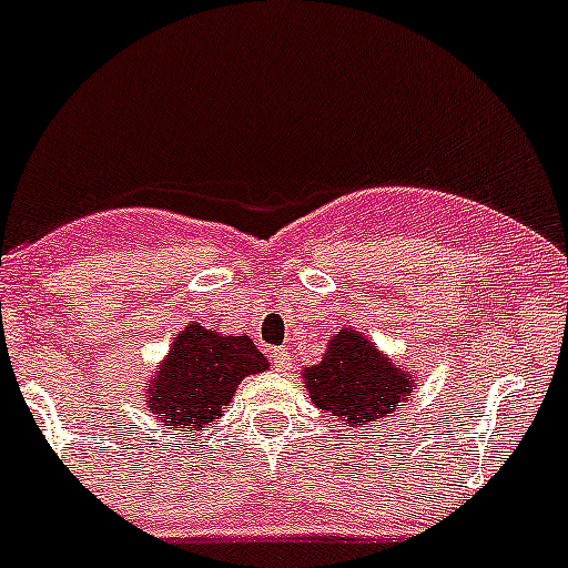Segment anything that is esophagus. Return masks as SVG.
I'll use <instances>...</instances> for the list:
<instances>
[{
  "label": "esophagus",
  "mask_w": 568,
  "mask_h": 568,
  "mask_svg": "<svg viewBox=\"0 0 568 568\" xmlns=\"http://www.w3.org/2000/svg\"><path fill=\"white\" fill-rule=\"evenodd\" d=\"M270 355H272L274 366H277L283 375H291V372H294V366H291V355H288V351H285V347H274Z\"/></svg>",
  "instance_id": "obj_1"
}]
</instances>
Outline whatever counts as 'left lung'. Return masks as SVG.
<instances>
[{
	"label": "left lung",
	"mask_w": 568,
	"mask_h": 568,
	"mask_svg": "<svg viewBox=\"0 0 568 568\" xmlns=\"http://www.w3.org/2000/svg\"><path fill=\"white\" fill-rule=\"evenodd\" d=\"M317 409L334 415L339 426L366 432V426L394 417L409 402L415 377L398 369L361 332L339 328L328 339L323 361L302 372Z\"/></svg>",
	"instance_id": "1"
}]
</instances>
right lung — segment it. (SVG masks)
Wrapping results in <instances>:
<instances>
[{
  "label": "right lung",
  "mask_w": 568,
  "mask_h": 568,
  "mask_svg": "<svg viewBox=\"0 0 568 568\" xmlns=\"http://www.w3.org/2000/svg\"><path fill=\"white\" fill-rule=\"evenodd\" d=\"M270 369L251 336H226L189 323L145 383V402L161 426L199 436L221 417L247 375Z\"/></svg>",
  "instance_id": "right-lung-1"
}]
</instances>
